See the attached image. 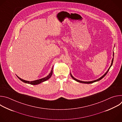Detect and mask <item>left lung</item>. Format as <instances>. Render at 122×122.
I'll return each instance as SVG.
<instances>
[{"label": "left lung", "mask_w": 122, "mask_h": 122, "mask_svg": "<svg viewBox=\"0 0 122 122\" xmlns=\"http://www.w3.org/2000/svg\"><path fill=\"white\" fill-rule=\"evenodd\" d=\"M113 56H114V54H113ZM113 58H112V64H111V66H110V68L108 69V70L105 73V74H104L101 77H100V78H99V79H97V80H95V81H80V80H77L76 79H75V78H74L73 76H72V75L71 74V77L72 78V79H73V80H75L76 81H78V82H81V83H93V82H96V81H99V80H100L101 79H102L103 78H104V77H105V76H106V75L107 74V73L108 72V71H109V69H110V67H111V66H112V63H113Z\"/></svg>", "instance_id": "1"}]
</instances>
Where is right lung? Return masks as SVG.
<instances>
[{
  "instance_id": "add662e5",
  "label": "right lung",
  "mask_w": 122,
  "mask_h": 122,
  "mask_svg": "<svg viewBox=\"0 0 122 122\" xmlns=\"http://www.w3.org/2000/svg\"><path fill=\"white\" fill-rule=\"evenodd\" d=\"M53 68H51V71L50 72V73L45 78H42V79H41L40 80H35V81H25L24 80H23L22 79H21L20 78H19V77H18V78L21 81H22L23 82H25V83H28V84H32V85H36V84H39L42 82H43L44 81H46V80H48L49 78H50V77L52 75V73H53Z\"/></svg>"
}]
</instances>
